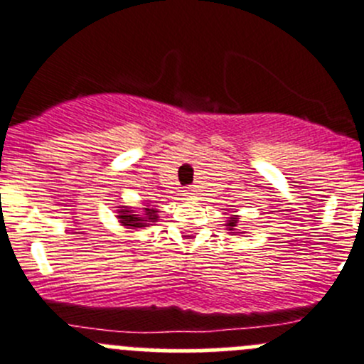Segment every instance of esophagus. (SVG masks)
<instances>
[{
	"mask_svg": "<svg viewBox=\"0 0 364 364\" xmlns=\"http://www.w3.org/2000/svg\"><path fill=\"white\" fill-rule=\"evenodd\" d=\"M196 192H197L196 186H186V188H185L186 196H196Z\"/></svg>",
	"mask_w": 364,
	"mask_h": 364,
	"instance_id": "1",
	"label": "esophagus"
}]
</instances>
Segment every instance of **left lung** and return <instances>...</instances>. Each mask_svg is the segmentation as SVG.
Instances as JSON below:
<instances>
[{
  "instance_id": "obj_1",
  "label": "left lung",
  "mask_w": 364,
  "mask_h": 364,
  "mask_svg": "<svg viewBox=\"0 0 364 364\" xmlns=\"http://www.w3.org/2000/svg\"><path fill=\"white\" fill-rule=\"evenodd\" d=\"M236 222H238V220H236L235 217H231V220L228 222V225H229V231H232V229L236 228Z\"/></svg>"
}]
</instances>
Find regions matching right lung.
I'll list each match as a JSON object with an SVG mask.
<instances>
[{
	"label": "right lung",
	"mask_w": 364,
	"mask_h": 364,
	"mask_svg": "<svg viewBox=\"0 0 364 364\" xmlns=\"http://www.w3.org/2000/svg\"><path fill=\"white\" fill-rule=\"evenodd\" d=\"M119 218H121L122 225H129V228H146L149 222L158 220V211L146 208V210H144V217H140L135 211L124 208V210L119 211Z\"/></svg>",
	"instance_id": "right-lung-1"
}]
</instances>
